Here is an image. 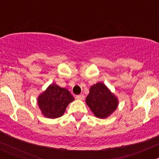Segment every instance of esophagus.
<instances>
[{
  "label": "esophagus",
  "instance_id": "esophagus-1",
  "mask_svg": "<svg viewBox=\"0 0 159 159\" xmlns=\"http://www.w3.org/2000/svg\"><path fill=\"white\" fill-rule=\"evenodd\" d=\"M76 98L78 99V100H84V94H79V95L76 96Z\"/></svg>",
  "mask_w": 159,
  "mask_h": 159
}]
</instances>
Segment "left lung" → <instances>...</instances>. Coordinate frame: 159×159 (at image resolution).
Masks as SVG:
<instances>
[{
    "label": "left lung",
    "instance_id": "8db88e82",
    "mask_svg": "<svg viewBox=\"0 0 159 159\" xmlns=\"http://www.w3.org/2000/svg\"><path fill=\"white\" fill-rule=\"evenodd\" d=\"M85 102L94 116L102 119L109 117L118 106V97L102 82L90 88Z\"/></svg>",
    "mask_w": 159,
    "mask_h": 159
}]
</instances>
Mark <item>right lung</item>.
<instances>
[{
	"instance_id": "right-lung-1",
	"label": "right lung",
	"mask_w": 159,
	"mask_h": 159,
	"mask_svg": "<svg viewBox=\"0 0 159 159\" xmlns=\"http://www.w3.org/2000/svg\"><path fill=\"white\" fill-rule=\"evenodd\" d=\"M74 100L75 98L68 89L52 83L38 95V105L44 117L54 119L61 117L68 105Z\"/></svg>"
}]
</instances>
